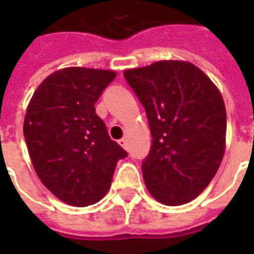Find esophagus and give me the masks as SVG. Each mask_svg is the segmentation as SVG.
I'll list each match as a JSON object with an SVG mask.
<instances>
[{
  "mask_svg": "<svg viewBox=\"0 0 254 254\" xmlns=\"http://www.w3.org/2000/svg\"><path fill=\"white\" fill-rule=\"evenodd\" d=\"M118 144L121 145L122 148H127V140L125 137L121 138V140H118Z\"/></svg>",
  "mask_w": 254,
  "mask_h": 254,
  "instance_id": "1",
  "label": "esophagus"
}]
</instances>
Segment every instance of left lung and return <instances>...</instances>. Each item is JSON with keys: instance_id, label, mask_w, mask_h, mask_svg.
Instances as JSON below:
<instances>
[{"instance_id": "1", "label": "left lung", "mask_w": 254, "mask_h": 254, "mask_svg": "<svg viewBox=\"0 0 254 254\" xmlns=\"http://www.w3.org/2000/svg\"><path fill=\"white\" fill-rule=\"evenodd\" d=\"M145 109L152 147L145 187L166 205L196 198L212 181L226 149V106L218 87L188 61L163 60L124 72Z\"/></svg>"}]
</instances>
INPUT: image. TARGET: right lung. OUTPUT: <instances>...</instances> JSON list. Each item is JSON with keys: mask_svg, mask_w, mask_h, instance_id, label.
Returning a JSON list of instances; mask_svg holds the SVG:
<instances>
[{"mask_svg": "<svg viewBox=\"0 0 254 254\" xmlns=\"http://www.w3.org/2000/svg\"><path fill=\"white\" fill-rule=\"evenodd\" d=\"M116 76L106 69L64 67L39 84L27 107L23 132L36 176L73 207L103 198L117 162L127 155L95 113Z\"/></svg>", "mask_w": 254, "mask_h": 254, "instance_id": "obj_1", "label": "right lung"}]
</instances>
